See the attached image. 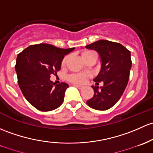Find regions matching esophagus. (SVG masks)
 Instances as JSON below:
<instances>
[{"label": "esophagus", "mask_w": 153, "mask_h": 153, "mask_svg": "<svg viewBox=\"0 0 153 153\" xmlns=\"http://www.w3.org/2000/svg\"><path fill=\"white\" fill-rule=\"evenodd\" d=\"M73 86H75V87L78 88V89H81L82 88H83V86H80V85H76V84H74Z\"/></svg>", "instance_id": "esophagus-1"}]
</instances>
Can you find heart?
<instances>
[{
  "label": "heart",
  "mask_w": 153,
  "mask_h": 153,
  "mask_svg": "<svg viewBox=\"0 0 153 153\" xmlns=\"http://www.w3.org/2000/svg\"><path fill=\"white\" fill-rule=\"evenodd\" d=\"M96 54L94 51H86L82 53V58L83 59V60H86V59L90 57V56L94 55ZM67 60H68V56H66L64 58V59L62 60V65L64 66L67 63ZM86 78H87V75L84 73H78V74H72L67 76V80L70 81V82L74 83H84L86 81Z\"/></svg>",
  "instance_id": "1"
}]
</instances>
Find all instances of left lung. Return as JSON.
I'll return each instance as SVG.
<instances>
[{
    "instance_id": "1",
    "label": "left lung",
    "mask_w": 153,
    "mask_h": 153,
    "mask_svg": "<svg viewBox=\"0 0 153 153\" xmlns=\"http://www.w3.org/2000/svg\"><path fill=\"white\" fill-rule=\"evenodd\" d=\"M94 50L101 59V70L94 79L96 85L103 82V86H92L94 96L86 101L91 108L105 111L117 103L128 85L132 62L131 52L121 44L108 40H99L86 46Z\"/></svg>"
}]
</instances>
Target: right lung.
Returning <instances> with one entry per match:
<instances>
[{
  "label": "right lung",
  "mask_w": 153,
  "mask_h": 153,
  "mask_svg": "<svg viewBox=\"0 0 153 153\" xmlns=\"http://www.w3.org/2000/svg\"><path fill=\"white\" fill-rule=\"evenodd\" d=\"M75 48L62 49L49 44H38L25 48L17 55L15 70L19 86L25 99L42 111L57 108L64 101L66 83L51 81L52 74L59 71L64 56Z\"/></svg>",
  "instance_id": "right-lung-1"
}]
</instances>
